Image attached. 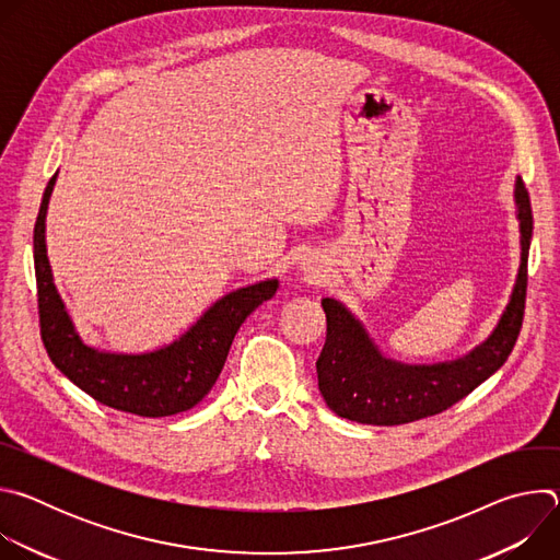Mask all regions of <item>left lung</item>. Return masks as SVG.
Wrapping results in <instances>:
<instances>
[{
	"label": "left lung",
	"instance_id": "obj_1",
	"mask_svg": "<svg viewBox=\"0 0 560 560\" xmlns=\"http://www.w3.org/2000/svg\"><path fill=\"white\" fill-rule=\"evenodd\" d=\"M516 206L523 253L512 301L494 335L458 361L404 365L383 359L341 303L322 301L328 332L316 359V374L318 389L335 415L368 425H401L434 417L458 404L508 361L523 328L532 238V203L521 179H516Z\"/></svg>",
	"mask_w": 560,
	"mask_h": 560
}]
</instances>
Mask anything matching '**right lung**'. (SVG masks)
<instances>
[{
	"label": "right lung",
	"instance_id": "right-lung-1",
	"mask_svg": "<svg viewBox=\"0 0 560 560\" xmlns=\"http://www.w3.org/2000/svg\"><path fill=\"white\" fill-rule=\"evenodd\" d=\"M55 177H50L35 221V279L39 335L55 368L95 401L137 417L159 419L195 408L212 389L236 330L277 292V279L261 281L219 299L175 343L150 354H106L77 337L52 285L44 244V219Z\"/></svg>",
	"mask_w": 560,
	"mask_h": 560
}]
</instances>
